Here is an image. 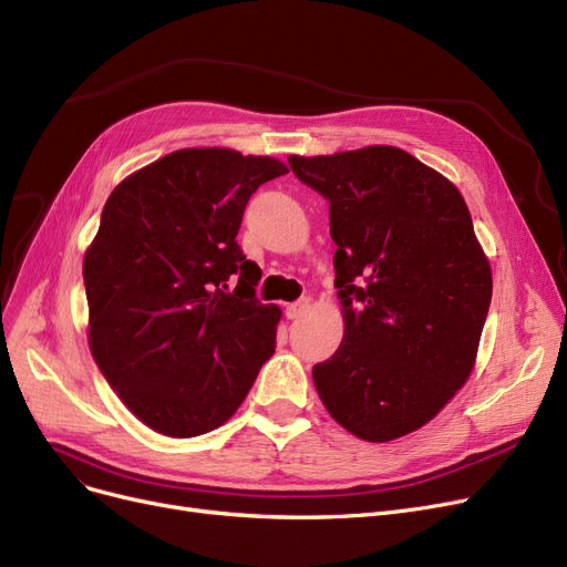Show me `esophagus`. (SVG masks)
<instances>
[{
	"label": "esophagus",
	"instance_id": "obj_1",
	"mask_svg": "<svg viewBox=\"0 0 567 567\" xmlns=\"http://www.w3.org/2000/svg\"><path fill=\"white\" fill-rule=\"evenodd\" d=\"M308 308H310V299H299L297 303H289L287 306V317L289 319H299V317H303L308 312Z\"/></svg>",
	"mask_w": 567,
	"mask_h": 567
}]
</instances>
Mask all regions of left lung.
Segmentation results:
<instances>
[{
  "label": "left lung",
  "instance_id": "obj_1",
  "mask_svg": "<svg viewBox=\"0 0 567 567\" xmlns=\"http://www.w3.org/2000/svg\"><path fill=\"white\" fill-rule=\"evenodd\" d=\"M329 202L344 333L312 368L333 420L368 442L429 424L471 378L491 266L454 183L393 145L301 157Z\"/></svg>",
  "mask_w": 567,
  "mask_h": 567
}]
</instances>
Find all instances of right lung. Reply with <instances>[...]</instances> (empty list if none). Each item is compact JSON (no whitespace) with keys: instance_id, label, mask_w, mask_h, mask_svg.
Listing matches in <instances>:
<instances>
[{"instance_id":"add662e5","label":"right lung","mask_w":567,"mask_h":567,"mask_svg":"<svg viewBox=\"0 0 567 567\" xmlns=\"http://www.w3.org/2000/svg\"><path fill=\"white\" fill-rule=\"evenodd\" d=\"M274 157L185 147L122 181L83 259L90 352L134 416L162 435L223 426L276 352L282 310L236 243ZM237 280L234 290L228 282Z\"/></svg>"}]
</instances>
